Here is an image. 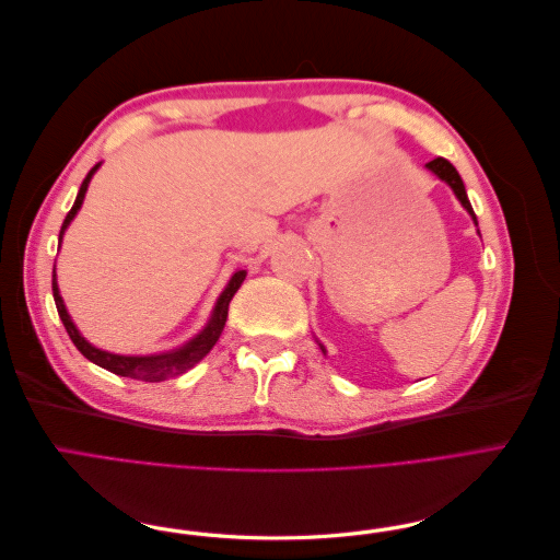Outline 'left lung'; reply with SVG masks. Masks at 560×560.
Instances as JSON below:
<instances>
[{
  "label": "left lung",
  "mask_w": 560,
  "mask_h": 560,
  "mask_svg": "<svg viewBox=\"0 0 560 560\" xmlns=\"http://www.w3.org/2000/svg\"><path fill=\"white\" fill-rule=\"evenodd\" d=\"M428 171H432L439 179L442 182H446L451 189H453V194L457 196V200L463 202V208L471 214V219H474V224H477V214H474V210H471V202H469V198H467V191H465V184H463V179H460V175H457V171L455 167L446 161V159H434V161H430L428 165ZM322 352H325V348H322Z\"/></svg>",
  "instance_id": "obj_1"
}]
</instances>
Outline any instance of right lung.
Instances as JSON below:
<instances>
[{"label":"right lung","instance_id":"1","mask_svg":"<svg viewBox=\"0 0 560 560\" xmlns=\"http://www.w3.org/2000/svg\"><path fill=\"white\" fill-rule=\"evenodd\" d=\"M97 167H100V163L93 165L91 173L86 175V179L81 182V189L77 194L74 206H72L70 212H67L65 222H62L60 243H62L65 229L70 226L74 214L81 208L83 196H86L91 177L95 175ZM245 276H247L245 270H235V273L231 276L226 290L219 294V299H217V306L212 311V317H210V322L206 325V329H202L198 336H194L191 341L184 343L182 348H175L171 352H161V354H114V352H107V350H100V348L91 346L86 338L79 334V329L74 327L70 313H67V308H65L60 290H58V282H56V270H54V299H56V308H58V315L62 319V325H65L67 334H70V338H72V343L77 346V350L83 354V358L91 360L97 366L112 371V374H116V376H126V378L144 381V383H161V381H167V378H175V376L186 374V371H189L191 366H196L212 350V346L219 341V336H222V331H224L226 317H229V303H231L233 294L241 290Z\"/></svg>","mask_w":560,"mask_h":560}]
</instances>
